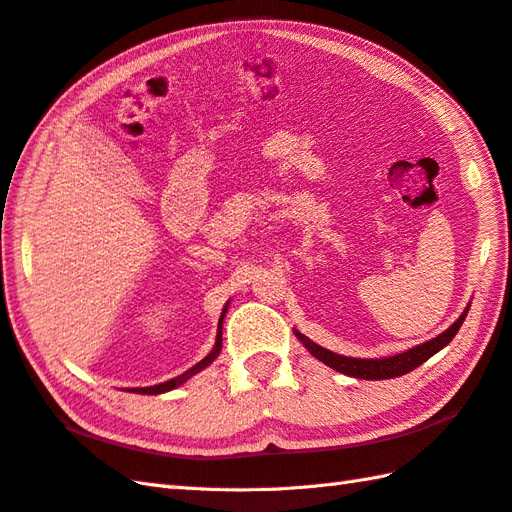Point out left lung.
<instances>
[{
    "instance_id": "1",
    "label": "left lung",
    "mask_w": 512,
    "mask_h": 512,
    "mask_svg": "<svg viewBox=\"0 0 512 512\" xmlns=\"http://www.w3.org/2000/svg\"><path fill=\"white\" fill-rule=\"evenodd\" d=\"M466 308L460 319L455 321L449 330H444L442 334H438L436 339H431L422 345L411 347V350L396 354V356H387V358H352V356H341V354H334L330 350H325V347L312 343L308 336H303L301 332L295 330V334L299 336V341L308 347V352L319 358L321 363H325L328 367L336 369V372L347 374V376H354V378H363V380H385V378H396L411 372V369H416L418 365H422L427 358H431L436 352H440L444 345H449L453 341V336L458 334L460 325L466 319Z\"/></svg>"
}]
</instances>
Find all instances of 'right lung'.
Listing matches in <instances>:
<instances>
[{
	"label": "right lung",
	"instance_id": "add662e5",
	"mask_svg": "<svg viewBox=\"0 0 512 512\" xmlns=\"http://www.w3.org/2000/svg\"><path fill=\"white\" fill-rule=\"evenodd\" d=\"M224 314H226V308H224V312H222V317H220V323H217V336H215V347L213 350L206 354L200 363H195L191 369H187V372L184 374H180V376H176V378H171V380H167V383H160V385H154V387H138V389H132V391H138V394H149V396H154V394H165V391H169V389H176L178 385H182V383H187V380L191 378V376H195L198 372H202V369L206 367V365H211L215 358H217V354H220V350H222V321H224Z\"/></svg>",
	"mask_w": 512,
	"mask_h": 512
}]
</instances>
